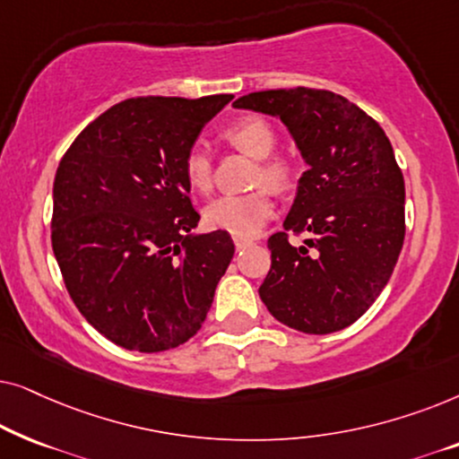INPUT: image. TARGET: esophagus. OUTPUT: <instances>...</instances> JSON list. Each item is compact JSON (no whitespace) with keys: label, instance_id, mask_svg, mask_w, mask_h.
Instances as JSON below:
<instances>
[{"label":"esophagus","instance_id":"esophagus-1","mask_svg":"<svg viewBox=\"0 0 459 459\" xmlns=\"http://www.w3.org/2000/svg\"><path fill=\"white\" fill-rule=\"evenodd\" d=\"M234 244H236V248H238V250H240V248L253 247V244H255V240H250V238H242V236H234Z\"/></svg>","mask_w":459,"mask_h":459}]
</instances>
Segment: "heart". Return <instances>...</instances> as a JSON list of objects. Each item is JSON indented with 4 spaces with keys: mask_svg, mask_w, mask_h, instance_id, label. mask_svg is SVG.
Listing matches in <instances>:
<instances>
[{
    "mask_svg": "<svg viewBox=\"0 0 459 459\" xmlns=\"http://www.w3.org/2000/svg\"><path fill=\"white\" fill-rule=\"evenodd\" d=\"M223 140L250 159L259 160L255 184H267L278 192H286L297 184L299 165L286 154H272L275 148V129L261 117H242L223 131ZM187 186L196 192L211 190V156L204 148L194 146L184 159ZM269 187L248 194L221 196L204 209V223L211 230H221L234 236H256L275 212L273 194Z\"/></svg>",
    "mask_w": 459,
    "mask_h": 459,
    "instance_id": "1",
    "label": "heart"
}]
</instances>
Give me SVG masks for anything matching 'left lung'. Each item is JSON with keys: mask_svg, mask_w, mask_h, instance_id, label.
<instances>
[{"mask_svg": "<svg viewBox=\"0 0 459 459\" xmlns=\"http://www.w3.org/2000/svg\"><path fill=\"white\" fill-rule=\"evenodd\" d=\"M234 106L278 117L309 165L284 231L267 240L272 269L261 300L278 322L305 334L347 328L378 299L403 247L405 181L391 142L334 91H255ZM288 230L310 238L292 247Z\"/></svg>", "mask_w": 459, "mask_h": 459, "instance_id": "obj_1", "label": "left lung"}]
</instances>
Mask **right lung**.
<instances>
[{
	"label": "right lung",
	"instance_id": "1",
	"mask_svg": "<svg viewBox=\"0 0 459 459\" xmlns=\"http://www.w3.org/2000/svg\"><path fill=\"white\" fill-rule=\"evenodd\" d=\"M231 93L131 98L62 156L52 248L87 322L118 347L175 349L196 334L234 256L228 231L194 234L184 159Z\"/></svg>",
	"mask_w": 459,
	"mask_h": 459
}]
</instances>
